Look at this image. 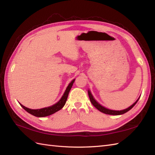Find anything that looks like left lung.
Here are the masks:
<instances>
[{"mask_svg": "<svg viewBox=\"0 0 155 155\" xmlns=\"http://www.w3.org/2000/svg\"><path fill=\"white\" fill-rule=\"evenodd\" d=\"M88 97H89L91 103L93 104V105L95 108H97L98 110L102 112V113H103L104 114H111V115H120V114H124L125 113H127V112H128V110H130L131 108H132L134 106V105L136 104V103H137L138 101H139V98H138V100L135 102V103H134L133 105H131L130 107L126 108V109L123 110H113L108 109V108L103 107L102 105H101L99 103H98V102H97L96 100H95L94 98H93V95H92L90 91H88Z\"/></svg>", "mask_w": 155, "mask_h": 155, "instance_id": "left-lung-1", "label": "left lung"}]
</instances>
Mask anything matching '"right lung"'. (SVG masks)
Listing matches in <instances>:
<instances>
[{
  "instance_id": "right-lung-1",
  "label": "right lung",
  "mask_w": 155,
  "mask_h": 155,
  "mask_svg": "<svg viewBox=\"0 0 155 155\" xmlns=\"http://www.w3.org/2000/svg\"><path fill=\"white\" fill-rule=\"evenodd\" d=\"M74 81L75 79L72 80L71 83H69L67 89H66L64 93L63 94V95H62V97H61L60 101H59L58 103L52 105V106L41 108V109H31V108H28L25 107V106H23V105L21 104H21V106L24 108L26 111L28 112V113L31 114L32 115H33V116L37 117H44L49 116V115L54 114L56 113V112L60 110L61 108L64 106L66 102H67V100L68 93L71 89L72 86V84H73Z\"/></svg>"
}]
</instances>
